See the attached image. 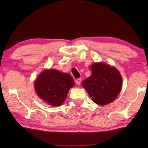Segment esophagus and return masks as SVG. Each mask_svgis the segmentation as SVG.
I'll return each instance as SVG.
<instances>
[{
  "label": "esophagus",
  "instance_id": "1",
  "mask_svg": "<svg viewBox=\"0 0 148 148\" xmlns=\"http://www.w3.org/2000/svg\"><path fill=\"white\" fill-rule=\"evenodd\" d=\"M75 82H76V85H78V86H79V85L81 84V79H80V78H79V79H76Z\"/></svg>",
  "mask_w": 148,
  "mask_h": 148
}]
</instances>
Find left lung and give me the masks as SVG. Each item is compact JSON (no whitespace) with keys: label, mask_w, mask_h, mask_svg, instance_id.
Returning <instances> with one entry per match:
<instances>
[{"label":"left lung","mask_w":148,"mask_h":148,"mask_svg":"<svg viewBox=\"0 0 148 148\" xmlns=\"http://www.w3.org/2000/svg\"><path fill=\"white\" fill-rule=\"evenodd\" d=\"M91 76L83 81L82 86L95 103L106 105L118 97L122 88L120 73L115 67L103 62L91 65Z\"/></svg>","instance_id":"left-lung-1"}]
</instances>
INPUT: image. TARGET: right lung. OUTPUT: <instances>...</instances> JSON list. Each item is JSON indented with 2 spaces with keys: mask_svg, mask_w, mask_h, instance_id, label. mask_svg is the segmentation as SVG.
I'll use <instances>...</instances> for the list:
<instances>
[{
  "mask_svg": "<svg viewBox=\"0 0 148 148\" xmlns=\"http://www.w3.org/2000/svg\"><path fill=\"white\" fill-rule=\"evenodd\" d=\"M74 85L72 77L67 73L56 69H46L39 75L35 82L37 95L53 106L63 103L67 93Z\"/></svg>",
  "mask_w": 148,
  "mask_h": 148,
  "instance_id": "obj_1",
  "label": "right lung"
}]
</instances>
